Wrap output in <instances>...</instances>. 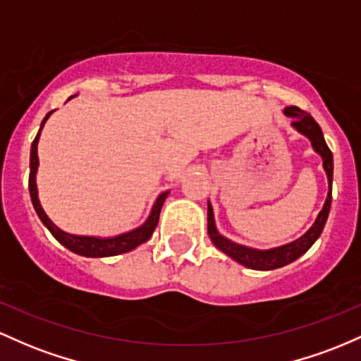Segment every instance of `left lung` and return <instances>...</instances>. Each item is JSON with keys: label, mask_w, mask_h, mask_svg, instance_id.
Listing matches in <instances>:
<instances>
[{"label": "left lung", "mask_w": 361, "mask_h": 361, "mask_svg": "<svg viewBox=\"0 0 361 361\" xmlns=\"http://www.w3.org/2000/svg\"><path fill=\"white\" fill-rule=\"evenodd\" d=\"M285 114L291 117V124L310 140L312 147H314L315 152L322 157L324 160V170L327 173V180H329V192H327L326 204H324L322 212L319 213L317 220L312 225V228L307 232L303 237L298 238V240L291 242V244L276 247V249L271 250H256L249 249V247L238 245L230 242L228 238L221 237L220 233L216 232V226H214V218H213V209L212 204L208 202V233L212 237L213 244L225 252L226 256H230L233 261L240 262L242 266L250 269H259V271H269L281 268V266L290 264L295 259H298L302 254H305L307 250L310 249L312 244L319 238V235L322 233L324 225H326L327 216H329L331 209V201H333V153H331L329 147L324 141L322 129L317 123L314 121L309 112L302 111L297 105H291V107L285 109Z\"/></svg>", "instance_id": "8db88e82"}]
</instances>
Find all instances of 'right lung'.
Returning <instances> with one entry per match:
<instances>
[{
  "label": "right lung",
  "instance_id": "obj_1",
  "mask_svg": "<svg viewBox=\"0 0 361 361\" xmlns=\"http://www.w3.org/2000/svg\"><path fill=\"white\" fill-rule=\"evenodd\" d=\"M71 99V97H70ZM52 114V111L44 117L42 124H40V129L35 136V140L32 141V149H30V176H28V191H30V197H32V204H34L35 212H37L40 221L47 226V230L54 235L56 240L59 244H63L66 249H70L71 252L80 254V256L85 257H109V256H117V254L123 252H129L135 247H137L143 242H147L149 237H152L153 230H155L157 224H159L160 218V209L161 204H164L165 197H167V192L160 194L159 200H157L155 206H153L152 214L148 216V220L145 221V225H141L140 228L131 230V232L117 235V237L112 238H97V237H78V235H71L63 232L56 226L52 221L47 218V214L44 213L42 206H40L39 197H37V185H35V173H37V165H39V157H37V143H39V136L40 131H42L44 123L47 121V117Z\"/></svg>",
  "mask_w": 361,
  "mask_h": 361
}]
</instances>
